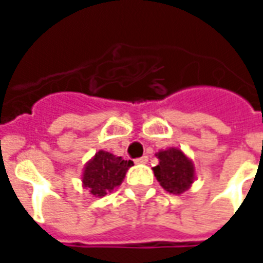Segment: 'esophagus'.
Segmentation results:
<instances>
[{
    "mask_svg": "<svg viewBox=\"0 0 263 263\" xmlns=\"http://www.w3.org/2000/svg\"><path fill=\"white\" fill-rule=\"evenodd\" d=\"M146 162H148V156H142V158L135 159V163H137V165H145Z\"/></svg>",
    "mask_w": 263,
    "mask_h": 263,
    "instance_id": "esophagus-1",
    "label": "esophagus"
}]
</instances>
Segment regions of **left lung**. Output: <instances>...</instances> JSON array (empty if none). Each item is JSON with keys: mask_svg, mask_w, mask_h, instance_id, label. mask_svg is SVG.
Masks as SVG:
<instances>
[{"mask_svg": "<svg viewBox=\"0 0 263 263\" xmlns=\"http://www.w3.org/2000/svg\"><path fill=\"white\" fill-rule=\"evenodd\" d=\"M159 165L155 166L154 173L166 192L182 194L192 187L196 180V167L193 160L179 148H169L156 154Z\"/></svg>", "mask_w": 263, "mask_h": 263, "instance_id": "left-lung-1", "label": "left lung"}]
</instances>
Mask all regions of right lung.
<instances>
[{
	"mask_svg": "<svg viewBox=\"0 0 263 263\" xmlns=\"http://www.w3.org/2000/svg\"><path fill=\"white\" fill-rule=\"evenodd\" d=\"M132 165V160H124L107 151H98L84 165L81 175L83 187L94 197H104L124 182Z\"/></svg>",
	"mask_w": 263,
	"mask_h": 263,
	"instance_id": "add662e5",
	"label": "right lung"
}]
</instances>
